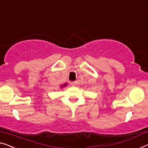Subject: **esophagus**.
Segmentation results:
<instances>
[{
	"label": "esophagus",
	"mask_w": 148,
	"mask_h": 148,
	"mask_svg": "<svg viewBox=\"0 0 148 148\" xmlns=\"http://www.w3.org/2000/svg\"><path fill=\"white\" fill-rule=\"evenodd\" d=\"M77 84H78V82L74 81V82H71V85L72 86H76L77 85Z\"/></svg>",
	"instance_id": "esophagus-1"
}]
</instances>
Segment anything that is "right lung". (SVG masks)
<instances>
[{
    "label": "right lung",
    "instance_id": "right-lung-1",
    "mask_svg": "<svg viewBox=\"0 0 148 148\" xmlns=\"http://www.w3.org/2000/svg\"><path fill=\"white\" fill-rule=\"evenodd\" d=\"M68 85V83H66H66H64V84H62V85H60V88H61V89H62V88H64V87H66V86Z\"/></svg>",
    "mask_w": 148,
    "mask_h": 148
}]
</instances>
